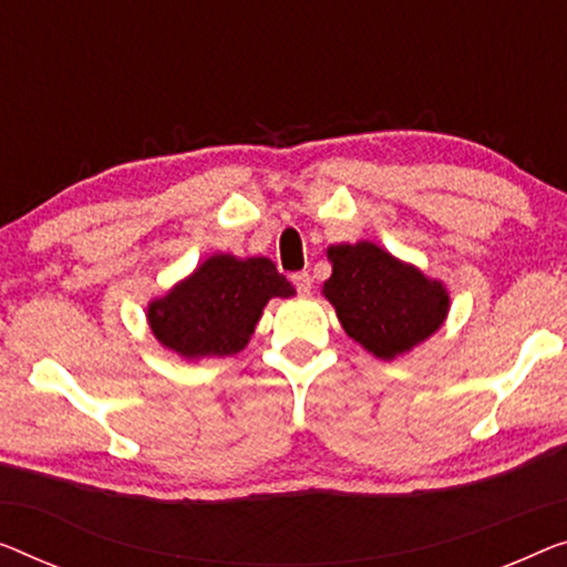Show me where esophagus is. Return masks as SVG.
I'll list each match as a JSON object with an SVG mask.
<instances>
[{
	"label": "esophagus",
	"mask_w": 567,
	"mask_h": 567,
	"mask_svg": "<svg viewBox=\"0 0 567 567\" xmlns=\"http://www.w3.org/2000/svg\"><path fill=\"white\" fill-rule=\"evenodd\" d=\"M292 285H295V290H298L300 295H310L312 277L308 272H295L292 275Z\"/></svg>",
	"instance_id": "1"
}]
</instances>
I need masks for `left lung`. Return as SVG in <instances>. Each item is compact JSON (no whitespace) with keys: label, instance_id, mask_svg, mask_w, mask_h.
Instances as JSON below:
<instances>
[{"label":"left lung","instance_id":"left-lung-1","mask_svg":"<svg viewBox=\"0 0 567 567\" xmlns=\"http://www.w3.org/2000/svg\"><path fill=\"white\" fill-rule=\"evenodd\" d=\"M333 275L323 295L343 331L377 359L392 361L443 326L451 298L443 282L427 280L371 241L328 247Z\"/></svg>","mask_w":567,"mask_h":567}]
</instances>
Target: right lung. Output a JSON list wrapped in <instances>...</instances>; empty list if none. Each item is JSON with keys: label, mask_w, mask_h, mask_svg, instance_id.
<instances>
[{"label": "right lung", "mask_w": 567, "mask_h": 567, "mask_svg": "<svg viewBox=\"0 0 567 567\" xmlns=\"http://www.w3.org/2000/svg\"><path fill=\"white\" fill-rule=\"evenodd\" d=\"M295 287L267 257L214 255L150 302L152 333L183 359L234 357L249 343L261 310L272 298H290Z\"/></svg>", "instance_id": "add662e5"}]
</instances>
